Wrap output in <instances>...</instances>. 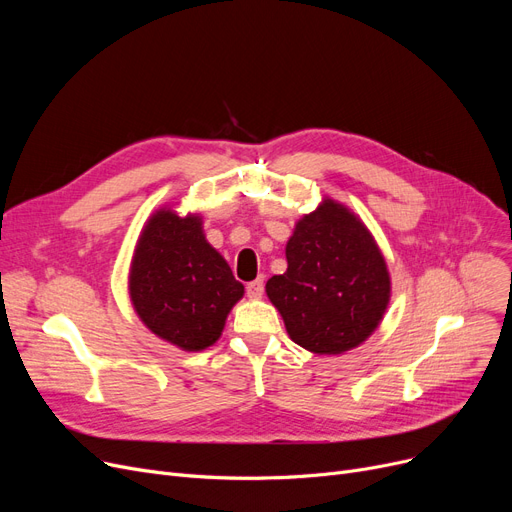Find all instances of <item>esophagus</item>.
I'll return each instance as SVG.
<instances>
[{"instance_id":"obj_1","label":"esophagus","mask_w":512,"mask_h":512,"mask_svg":"<svg viewBox=\"0 0 512 512\" xmlns=\"http://www.w3.org/2000/svg\"><path fill=\"white\" fill-rule=\"evenodd\" d=\"M263 294V278H257L247 284V297L249 299H259Z\"/></svg>"}]
</instances>
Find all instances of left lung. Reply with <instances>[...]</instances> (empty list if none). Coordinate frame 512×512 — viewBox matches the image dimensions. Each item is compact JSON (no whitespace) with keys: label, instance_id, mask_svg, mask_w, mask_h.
Returning <instances> with one entry per match:
<instances>
[{"label":"left lung","instance_id":"obj_1","mask_svg":"<svg viewBox=\"0 0 512 512\" xmlns=\"http://www.w3.org/2000/svg\"><path fill=\"white\" fill-rule=\"evenodd\" d=\"M288 270L265 284L292 342L340 355L380 326L390 276L373 236L355 213L326 199L299 220L286 245Z\"/></svg>","mask_w":512,"mask_h":512}]
</instances>
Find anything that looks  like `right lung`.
Masks as SVG:
<instances>
[{"mask_svg":"<svg viewBox=\"0 0 512 512\" xmlns=\"http://www.w3.org/2000/svg\"><path fill=\"white\" fill-rule=\"evenodd\" d=\"M245 286L203 236L199 215L159 209L147 222L130 267V299L143 324L182 351L220 338Z\"/></svg>","mask_w":512,"mask_h":512,"instance_id":"right-lung-1","label":"right lung"}]
</instances>
